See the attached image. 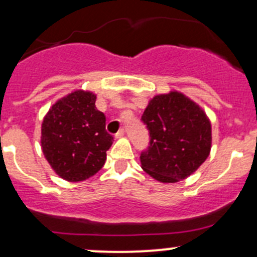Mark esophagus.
<instances>
[{"label": "esophagus", "mask_w": 257, "mask_h": 257, "mask_svg": "<svg viewBox=\"0 0 257 257\" xmlns=\"http://www.w3.org/2000/svg\"><path fill=\"white\" fill-rule=\"evenodd\" d=\"M124 134H125V131H124V129H120V131L115 134V138H121V137H124Z\"/></svg>", "instance_id": "esophagus-1"}]
</instances>
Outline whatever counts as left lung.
Here are the masks:
<instances>
[{"label": "left lung", "mask_w": 257, "mask_h": 257, "mask_svg": "<svg viewBox=\"0 0 257 257\" xmlns=\"http://www.w3.org/2000/svg\"><path fill=\"white\" fill-rule=\"evenodd\" d=\"M142 121L149 147L142 152L145 173L160 183H177L193 174L209 157L211 124L205 112L179 92L155 95Z\"/></svg>", "instance_id": "1"}]
</instances>
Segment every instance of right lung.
<instances>
[{
  "label": "right lung",
  "instance_id": "right-lung-1",
  "mask_svg": "<svg viewBox=\"0 0 257 257\" xmlns=\"http://www.w3.org/2000/svg\"><path fill=\"white\" fill-rule=\"evenodd\" d=\"M95 94L74 90L52 105L42 123V152L62 179L82 181L102 169L113 137Z\"/></svg>",
  "mask_w": 257,
  "mask_h": 257
}]
</instances>
